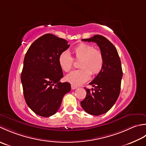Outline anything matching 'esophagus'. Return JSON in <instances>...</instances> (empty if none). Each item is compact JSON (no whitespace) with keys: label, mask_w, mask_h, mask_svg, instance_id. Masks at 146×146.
I'll list each match as a JSON object with an SVG mask.
<instances>
[{"label":"esophagus","mask_w":146,"mask_h":146,"mask_svg":"<svg viewBox=\"0 0 146 146\" xmlns=\"http://www.w3.org/2000/svg\"><path fill=\"white\" fill-rule=\"evenodd\" d=\"M77 86H76L75 85H73V84L71 85V89H72V90H76V89H77Z\"/></svg>","instance_id":"34e87169"}]
</instances>
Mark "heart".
<instances>
[{"label":"heart","mask_w":146,"mask_h":146,"mask_svg":"<svg viewBox=\"0 0 146 146\" xmlns=\"http://www.w3.org/2000/svg\"><path fill=\"white\" fill-rule=\"evenodd\" d=\"M74 58L81 59L79 66L81 69L72 71L65 77L74 85H80L90 78L91 74L96 75L102 70L104 58L102 52L87 43H81L72 49ZM58 62L61 69L66 72L72 69L74 60L67 52H62L58 56Z\"/></svg>","instance_id":"obj_1"}]
</instances>
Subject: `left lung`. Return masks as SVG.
I'll list each match as a JSON object with an SVG mask.
<instances>
[{"label":"left lung","instance_id":"obj_1","mask_svg":"<svg viewBox=\"0 0 146 146\" xmlns=\"http://www.w3.org/2000/svg\"><path fill=\"white\" fill-rule=\"evenodd\" d=\"M82 41L96 43L103 55V69L90 83L94 88H85L86 96L81 102L88 113L100 115L111 108L120 94L123 76L121 61L115 46L103 36L96 35Z\"/></svg>","mask_w":146,"mask_h":146}]
</instances>
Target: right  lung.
<instances>
[{"instance_id":"1","label":"right lung","mask_w":146,"mask_h":146,"mask_svg":"<svg viewBox=\"0 0 146 146\" xmlns=\"http://www.w3.org/2000/svg\"><path fill=\"white\" fill-rule=\"evenodd\" d=\"M67 40L52 34L36 40L26 52L21 76L26 103L36 114L48 117L55 114L70 83H62L63 72L59 55L69 48Z\"/></svg>"}]
</instances>
